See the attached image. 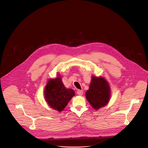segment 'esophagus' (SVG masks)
Segmentation results:
<instances>
[{
	"label": "esophagus",
	"mask_w": 148,
	"mask_h": 148,
	"mask_svg": "<svg viewBox=\"0 0 148 148\" xmlns=\"http://www.w3.org/2000/svg\"><path fill=\"white\" fill-rule=\"evenodd\" d=\"M77 93L78 95L82 96V95L83 94V91L82 90H78L77 91Z\"/></svg>",
	"instance_id": "34e87169"
}]
</instances>
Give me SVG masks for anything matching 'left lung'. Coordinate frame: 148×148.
I'll use <instances>...</instances> for the list:
<instances>
[{"mask_svg":"<svg viewBox=\"0 0 148 148\" xmlns=\"http://www.w3.org/2000/svg\"><path fill=\"white\" fill-rule=\"evenodd\" d=\"M110 92L109 84L104 78L93 77L86 97L92 107L97 110L108 103L110 98Z\"/></svg>","mask_w":148,"mask_h":148,"instance_id":"8db88e82","label":"left lung"}]
</instances>
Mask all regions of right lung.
Returning <instances> with one entry per match:
<instances>
[{
  "instance_id": "obj_1",
  "label": "right lung",
  "mask_w": 148,
  "mask_h": 148,
  "mask_svg": "<svg viewBox=\"0 0 148 148\" xmlns=\"http://www.w3.org/2000/svg\"><path fill=\"white\" fill-rule=\"evenodd\" d=\"M74 95L73 90L65 87L60 77L49 80L45 89V99L48 105L60 112L64 109Z\"/></svg>"
}]
</instances>
